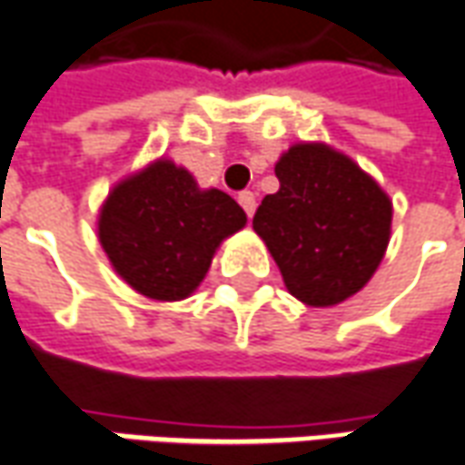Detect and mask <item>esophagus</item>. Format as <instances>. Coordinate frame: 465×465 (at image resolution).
<instances>
[{"label": "esophagus", "instance_id": "1", "mask_svg": "<svg viewBox=\"0 0 465 465\" xmlns=\"http://www.w3.org/2000/svg\"><path fill=\"white\" fill-rule=\"evenodd\" d=\"M239 203H242V209L246 211V216H254L256 196L252 191H242V193H239Z\"/></svg>", "mask_w": 465, "mask_h": 465}]
</instances>
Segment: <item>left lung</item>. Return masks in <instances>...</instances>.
I'll use <instances>...</instances> for the list:
<instances>
[{"label": "left lung", "mask_w": 465, "mask_h": 465, "mask_svg": "<svg viewBox=\"0 0 465 465\" xmlns=\"http://www.w3.org/2000/svg\"><path fill=\"white\" fill-rule=\"evenodd\" d=\"M279 191L254 213L289 294L332 307L365 287L391 242L388 193L345 153L297 143L274 165Z\"/></svg>", "instance_id": "obj_1"}]
</instances>
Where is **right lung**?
<instances>
[{"instance_id":"add662e5","label":"right lung","mask_w":465,"mask_h":465,"mask_svg":"<svg viewBox=\"0 0 465 465\" xmlns=\"http://www.w3.org/2000/svg\"><path fill=\"white\" fill-rule=\"evenodd\" d=\"M246 226V213L219 188H199L186 168L158 158L108 193L97 239L123 282L158 302L196 292L219 243Z\"/></svg>"}]
</instances>
